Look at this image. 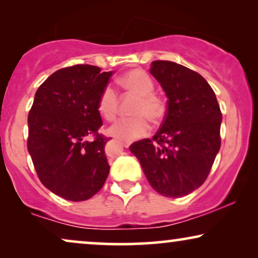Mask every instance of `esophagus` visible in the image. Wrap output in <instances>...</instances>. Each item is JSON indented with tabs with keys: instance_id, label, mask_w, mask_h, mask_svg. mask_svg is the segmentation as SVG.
Masks as SVG:
<instances>
[{
	"instance_id": "esophagus-1",
	"label": "esophagus",
	"mask_w": 258,
	"mask_h": 258,
	"mask_svg": "<svg viewBox=\"0 0 258 258\" xmlns=\"http://www.w3.org/2000/svg\"><path fill=\"white\" fill-rule=\"evenodd\" d=\"M121 144L124 148H129V146L132 144V142H130V141H123V142H121Z\"/></svg>"
}]
</instances>
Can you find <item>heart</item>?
<instances>
[{
	"label": "heart",
	"mask_w": 258,
	"mask_h": 258,
	"mask_svg": "<svg viewBox=\"0 0 258 258\" xmlns=\"http://www.w3.org/2000/svg\"><path fill=\"white\" fill-rule=\"evenodd\" d=\"M119 84L126 91L137 96L132 107L134 116L116 121L109 128V134L116 139L133 141L149 132L148 118L156 122L163 117L165 103L163 98L154 93V81L144 70L135 69L125 73L119 79ZM97 110L107 121H112L117 115L118 95L111 86H105L102 89L97 101Z\"/></svg>",
	"instance_id": "b5f03b06"
}]
</instances>
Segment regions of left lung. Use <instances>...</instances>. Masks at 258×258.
Masks as SVG:
<instances>
[{"label":"left lung","instance_id":"obj_1","mask_svg":"<svg viewBox=\"0 0 258 258\" xmlns=\"http://www.w3.org/2000/svg\"><path fill=\"white\" fill-rule=\"evenodd\" d=\"M150 74L167 95V112L153 139L137 141L129 149L158 194L182 197L209 175L221 147L222 112L213 88L199 73L154 61Z\"/></svg>","mask_w":258,"mask_h":258}]
</instances>
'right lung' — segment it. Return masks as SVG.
Wrapping results in <instances>:
<instances>
[{"mask_svg": "<svg viewBox=\"0 0 258 258\" xmlns=\"http://www.w3.org/2000/svg\"><path fill=\"white\" fill-rule=\"evenodd\" d=\"M111 75L90 64L67 67L51 74L35 94L28 151L42 184L64 200H89L108 177L109 139L98 134L97 101Z\"/></svg>", "mask_w": 258, "mask_h": 258, "instance_id": "1", "label": "right lung"}]
</instances>
